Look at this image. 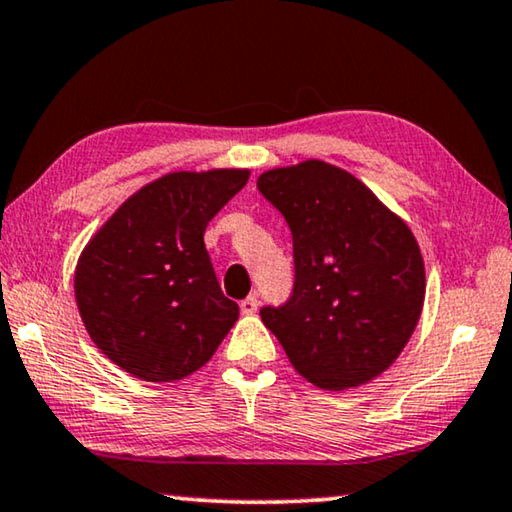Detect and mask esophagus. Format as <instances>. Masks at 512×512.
<instances>
[{
  "instance_id": "obj_1",
  "label": "esophagus",
  "mask_w": 512,
  "mask_h": 512,
  "mask_svg": "<svg viewBox=\"0 0 512 512\" xmlns=\"http://www.w3.org/2000/svg\"><path fill=\"white\" fill-rule=\"evenodd\" d=\"M240 309H242V314H256V311H258V298H256V295H249V298H244L240 302Z\"/></svg>"
}]
</instances>
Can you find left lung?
Here are the masks:
<instances>
[{
    "label": "left lung",
    "instance_id": "1",
    "mask_svg": "<svg viewBox=\"0 0 512 512\" xmlns=\"http://www.w3.org/2000/svg\"><path fill=\"white\" fill-rule=\"evenodd\" d=\"M258 191L293 235L295 284L261 318L295 367L323 390L376 379L399 358L425 302L411 228L346 170L309 159L272 168Z\"/></svg>",
    "mask_w": 512,
    "mask_h": 512
}]
</instances>
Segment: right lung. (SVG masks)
I'll return each mask as SVG.
<instances>
[{"instance_id":"right-lung-1","label":"right lung","mask_w":512,"mask_h":512,"mask_svg":"<svg viewBox=\"0 0 512 512\" xmlns=\"http://www.w3.org/2000/svg\"><path fill=\"white\" fill-rule=\"evenodd\" d=\"M247 180V168L168 173L129 196L87 242L73 277L78 311L96 348L124 372L180 381L238 321L203 235Z\"/></svg>"}]
</instances>
